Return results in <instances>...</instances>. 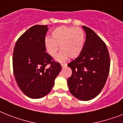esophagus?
I'll use <instances>...</instances> for the list:
<instances>
[{
	"label": "esophagus",
	"instance_id": "34e87169",
	"mask_svg": "<svg viewBox=\"0 0 123 123\" xmlns=\"http://www.w3.org/2000/svg\"><path fill=\"white\" fill-rule=\"evenodd\" d=\"M61 67L62 68H64V67H66V66H67V64L66 63H62V64H61Z\"/></svg>",
	"mask_w": 123,
	"mask_h": 123
}]
</instances>
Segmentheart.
Instances as JSON below:
<instances>
[{
	"label": "heart",
	"mask_w": 123,
	"mask_h": 123,
	"mask_svg": "<svg viewBox=\"0 0 123 123\" xmlns=\"http://www.w3.org/2000/svg\"><path fill=\"white\" fill-rule=\"evenodd\" d=\"M85 34L80 28L69 26H61L56 28L51 33V38H46L44 43L48 54L54 57L59 49L60 53L56 60L62 62L69 57H77L84 48Z\"/></svg>",
	"instance_id": "1"
}]
</instances>
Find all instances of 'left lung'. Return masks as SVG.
<instances>
[{"mask_svg": "<svg viewBox=\"0 0 123 123\" xmlns=\"http://www.w3.org/2000/svg\"><path fill=\"white\" fill-rule=\"evenodd\" d=\"M82 28L86 39L81 54L68 64L72 71L68 84L74 97L88 101L97 97L104 87L110 72V59L103 40L90 28Z\"/></svg>", "mask_w": 123, "mask_h": 123, "instance_id": "8db88e82", "label": "left lung"}]
</instances>
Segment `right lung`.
Instances as JSON below:
<instances>
[{
    "label": "right lung",
    "instance_id": "1",
    "mask_svg": "<svg viewBox=\"0 0 123 123\" xmlns=\"http://www.w3.org/2000/svg\"><path fill=\"white\" fill-rule=\"evenodd\" d=\"M48 28L36 25L18 39L13 54V69L16 82L25 95L40 98L52 90L54 80L61 70L46 52L44 41ZM50 66L48 67V65Z\"/></svg>",
    "mask_w": 123,
    "mask_h": 123
}]
</instances>
